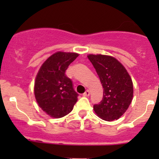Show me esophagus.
<instances>
[{
  "mask_svg": "<svg viewBox=\"0 0 159 159\" xmlns=\"http://www.w3.org/2000/svg\"><path fill=\"white\" fill-rule=\"evenodd\" d=\"M90 95V91H89V90H86L85 92L83 94V96H84V97H88V96Z\"/></svg>",
  "mask_w": 159,
  "mask_h": 159,
  "instance_id": "obj_1",
  "label": "esophagus"
}]
</instances>
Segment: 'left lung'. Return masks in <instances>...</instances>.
Masks as SVG:
<instances>
[{"label":"left lung","mask_w":159,"mask_h":159,"mask_svg":"<svg viewBox=\"0 0 159 159\" xmlns=\"http://www.w3.org/2000/svg\"><path fill=\"white\" fill-rule=\"evenodd\" d=\"M104 89L103 98L94 111L105 121L117 120L129 108L133 98V84L125 67L111 56L89 54Z\"/></svg>","instance_id":"8db88e82"}]
</instances>
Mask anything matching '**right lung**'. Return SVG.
Returning a JSON list of instances; mask_svg holds the SVG:
<instances>
[{
    "label": "right lung",
    "instance_id": "right-lung-1",
    "mask_svg": "<svg viewBox=\"0 0 159 159\" xmlns=\"http://www.w3.org/2000/svg\"><path fill=\"white\" fill-rule=\"evenodd\" d=\"M78 56L77 53L58 51L44 62L34 82V96L40 108L52 118L70 113L78 94L65 71Z\"/></svg>",
    "mask_w": 159,
    "mask_h": 159
}]
</instances>
